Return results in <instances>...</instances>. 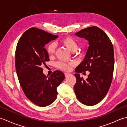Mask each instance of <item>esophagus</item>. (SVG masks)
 I'll use <instances>...</instances> for the list:
<instances>
[{"label":"esophagus","mask_w":127,"mask_h":127,"mask_svg":"<svg viewBox=\"0 0 127 127\" xmlns=\"http://www.w3.org/2000/svg\"><path fill=\"white\" fill-rule=\"evenodd\" d=\"M64 75H65V76L66 77L70 76V75L71 74H69V73H66V72H65V73H64Z\"/></svg>","instance_id":"esophagus-1"}]
</instances>
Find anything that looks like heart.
Masks as SVG:
<instances>
[{"label":"heart","instance_id":"b5f03b06","mask_svg":"<svg viewBox=\"0 0 127 127\" xmlns=\"http://www.w3.org/2000/svg\"><path fill=\"white\" fill-rule=\"evenodd\" d=\"M61 42L72 52H75L78 49L77 42L71 37H65L61 40ZM47 52L49 55L55 54L56 50V45L55 42H51L47 45ZM74 65L73 63H68L66 62L59 61L56 63L57 68L64 71H69L71 66Z\"/></svg>","mask_w":127,"mask_h":127}]
</instances>
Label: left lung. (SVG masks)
<instances>
[{
    "mask_svg": "<svg viewBox=\"0 0 127 127\" xmlns=\"http://www.w3.org/2000/svg\"><path fill=\"white\" fill-rule=\"evenodd\" d=\"M75 35L88 40L89 46L84 59L75 69V93L81 102L93 106L104 99L111 86L114 67V48L106 34L96 26L83 29ZM86 71H90V74L84 80L79 73Z\"/></svg>",
    "mask_w": 127,
    "mask_h": 127,
    "instance_id": "8db88e82",
    "label": "left lung"
}]
</instances>
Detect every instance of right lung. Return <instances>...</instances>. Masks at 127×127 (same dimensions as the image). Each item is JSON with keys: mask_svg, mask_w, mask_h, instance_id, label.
<instances>
[{"mask_svg": "<svg viewBox=\"0 0 127 127\" xmlns=\"http://www.w3.org/2000/svg\"><path fill=\"white\" fill-rule=\"evenodd\" d=\"M58 37L31 28L23 33L16 47L15 66L20 85L26 96L40 107L47 106L55 100L57 88L65 79L63 72L59 70L46 76L42 68L50 61L45 45Z\"/></svg>", "mask_w": 127, "mask_h": 127, "instance_id": "1", "label": "right lung"}]
</instances>
